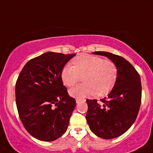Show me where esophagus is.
Masks as SVG:
<instances>
[{
  "mask_svg": "<svg viewBox=\"0 0 153 153\" xmlns=\"http://www.w3.org/2000/svg\"><path fill=\"white\" fill-rule=\"evenodd\" d=\"M81 101H84V100H80V99H76V103H79Z\"/></svg>",
  "mask_w": 153,
  "mask_h": 153,
  "instance_id": "1",
  "label": "esophagus"
}]
</instances>
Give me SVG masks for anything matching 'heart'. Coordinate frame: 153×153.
<instances>
[{
    "label": "heart",
    "mask_w": 153,
    "mask_h": 153,
    "mask_svg": "<svg viewBox=\"0 0 153 153\" xmlns=\"http://www.w3.org/2000/svg\"><path fill=\"white\" fill-rule=\"evenodd\" d=\"M81 77L83 83L69 90L71 97L83 99L94 94L104 97L116 85L118 70L111 60L83 53L76 56L72 60V65L64 66L60 72L62 82L67 86H74Z\"/></svg>",
    "instance_id": "obj_1"
}]
</instances>
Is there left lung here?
<instances>
[{
    "mask_svg": "<svg viewBox=\"0 0 153 153\" xmlns=\"http://www.w3.org/2000/svg\"><path fill=\"white\" fill-rule=\"evenodd\" d=\"M93 53L109 58L118 70L117 83L108 97L100 100V103L86 100L90 130L102 139L111 140L125 133L135 122L141 104V80L136 69L122 56L104 51Z\"/></svg>",
    "mask_w": 153,
    "mask_h": 153,
    "instance_id": "8db88e82",
    "label": "left lung"
}]
</instances>
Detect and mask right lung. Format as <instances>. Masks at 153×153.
Returning a JSON list of instances; mask_svg holds the SVG:
<instances>
[{"label": "right lung", "instance_id": "1", "mask_svg": "<svg viewBox=\"0 0 153 153\" xmlns=\"http://www.w3.org/2000/svg\"><path fill=\"white\" fill-rule=\"evenodd\" d=\"M76 54L47 52L27 62L16 82L17 111L24 128L36 140L49 142L64 134L76 106L60 78Z\"/></svg>", "mask_w": 153, "mask_h": 153}]
</instances>
